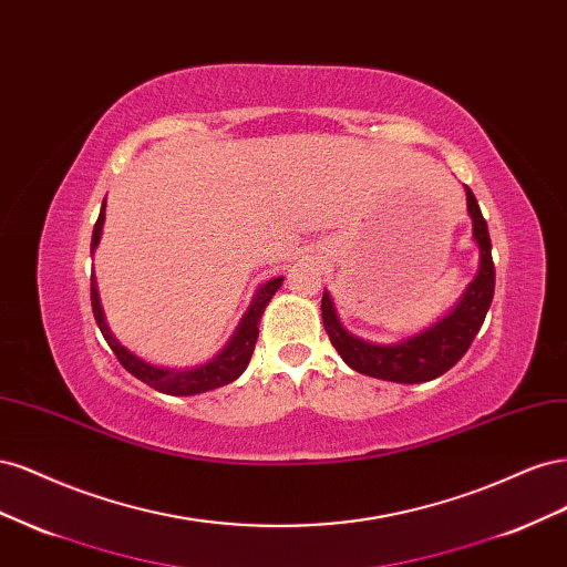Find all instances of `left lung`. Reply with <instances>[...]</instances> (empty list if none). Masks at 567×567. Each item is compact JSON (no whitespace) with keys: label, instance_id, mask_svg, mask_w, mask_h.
I'll use <instances>...</instances> for the list:
<instances>
[{"label":"left lung","instance_id":"1","mask_svg":"<svg viewBox=\"0 0 567 567\" xmlns=\"http://www.w3.org/2000/svg\"><path fill=\"white\" fill-rule=\"evenodd\" d=\"M468 215L473 219V241L480 248V267L475 279L463 290L450 315H444L433 326L404 340L379 346L352 336L340 323L329 290L321 298V319L333 348L350 369L371 375V379L392 383H425L447 373L458 359L466 354L473 338L483 326L494 298V262L487 221L480 213V205L466 186Z\"/></svg>","mask_w":567,"mask_h":567}]
</instances>
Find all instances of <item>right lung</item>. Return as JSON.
Listing matches in <instances>:
<instances>
[{
  "label": "right lung",
  "mask_w": 567,
  "mask_h": 567,
  "mask_svg": "<svg viewBox=\"0 0 567 567\" xmlns=\"http://www.w3.org/2000/svg\"><path fill=\"white\" fill-rule=\"evenodd\" d=\"M104 221H106V200H104V205H101V213H99V219L94 225L92 252L99 246L101 231H104ZM281 284H284V277H277V279H269L267 284L257 288L250 307L246 310L241 323L236 326V331L229 338L227 346L221 348L213 359H208V362L196 364V367H184V369H169V367H156L151 362H144L142 357H136L134 352H130L123 346V342H120L111 333L106 317H104V307H101V300H99V288H96L94 277H92V310H94V319L99 323L101 333H104L106 342L117 357V362L123 364L132 375H136V379L144 381L146 385H151L153 390H158V392L175 394V398H188V394H200V392H208V390L227 385V383L236 381L238 375L246 371L250 357H252V350H255L257 333H260L257 326H260L265 307L269 305L271 296L281 288Z\"/></svg>",
  "instance_id": "1"
}]
</instances>
